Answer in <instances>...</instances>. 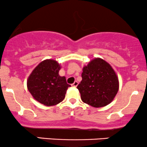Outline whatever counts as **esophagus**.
Returning <instances> with one entry per match:
<instances>
[{"label": "esophagus", "mask_w": 147, "mask_h": 147, "mask_svg": "<svg viewBox=\"0 0 147 147\" xmlns=\"http://www.w3.org/2000/svg\"><path fill=\"white\" fill-rule=\"evenodd\" d=\"M78 82H77V81H75V82H74V83L73 84H72V85H71V86H73V87H77V85H78Z\"/></svg>", "instance_id": "obj_1"}]
</instances>
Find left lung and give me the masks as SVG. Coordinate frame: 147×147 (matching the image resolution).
Instances as JSON below:
<instances>
[{
  "label": "left lung",
  "instance_id": "1",
  "mask_svg": "<svg viewBox=\"0 0 147 147\" xmlns=\"http://www.w3.org/2000/svg\"><path fill=\"white\" fill-rule=\"evenodd\" d=\"M82 80L77 86L81 99L93 107L107 105L119 91V79L107 62L96 58L83 67Z\"/></svg>",
  "mask_w": 147,
  "mask_h": 147
}]
</instances>
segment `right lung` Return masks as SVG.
Segmentation results:
<instances>
[{
  "label": "right lung",
  "mask_w": 147,
  "mask_h": 147,
  "mask_svg": "<svg viewBox=\"0 0 147 147\" xmlns=\"http://www.w3.org/2000/svg\"><path fill=\"white\" fill-rule=\"evenodd\" d=\"M61 65L56 61H42L32 71L27 80V88L33 98L45 106H54L63 100L68 87L65 77L59 72Z\"/></svg>",
  "instance_id": "right-lung-1"
}]
</instances>
